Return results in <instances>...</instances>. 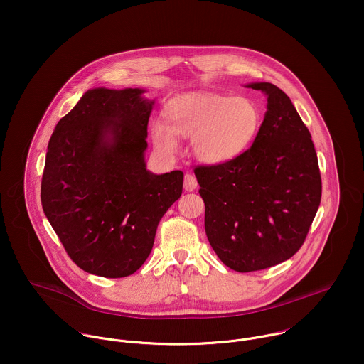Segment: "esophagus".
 <instances>
[{
  "label": "esophagus",
  "instance_id": "esophagus-1",
  "mask_svg": "<svg viewBox=\"0 0 364 364\" xmlns=\"http://www.w3.org/2000/svg\"><path fill=\"white\" fill-rule=\"evenodd\" d=\"M196 187H197L196 177L193 174H186V177H184V190L186 191H193V190H196Z\"/></svg>",
  "mask_w": 364,
  "mask_h": 364
}]
</instances>
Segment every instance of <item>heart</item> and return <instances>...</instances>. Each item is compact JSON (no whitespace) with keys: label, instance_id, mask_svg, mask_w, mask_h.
<instances>
[{"label":"heart","instance_id":"heart-1","mask_svg":"<svg viewBox=\"0 0 364 364\" xmlns=\"http://www.w3.org/2000/svg\"><path fill=\"white\" fill-rule=\"evenodd\" d=\"M167 124L155 121L151 139L159 152L171 157L178 139L190 138L193 157L205 166H223L245 154L264 122L261 105L249 96L191 92L173 97L164 108Z\"/></svg>","mask_w":364,"mask_h":364}]
</instances>
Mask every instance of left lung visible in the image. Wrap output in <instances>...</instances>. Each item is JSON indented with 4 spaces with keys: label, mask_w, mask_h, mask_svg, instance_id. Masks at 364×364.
<instances>
[{
    "label": "left lung",
    "mask_w": 364,
    "mask_h": 364,
    "mask_svg": "<svg viewBox=\"0 0 364 364\" xmlns=\"http://www.w3.org/2000/svg\"><path fill=\"white\" fill-rule=\"evenodd\" d=\"M246 87L268 96L255 142L228 164L194 170L207 239L237 272L267 269L295 255L321 201L317 152L291 99L268 82Z\"/></svg>",
    "instance_id": "left-lung-1"
}]
</instances>
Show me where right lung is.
Wrapping results in <instances>:
<instances>
[{
    "label": "right lung",
    "mask_w": 364,
    "mask_h": 364,
    "mask_svg": "<svg viewBox=\"0 0 364 364\" xmlns=\"http://www.w3.org/2000/svg\"><path fill=\"white\" fill-rule=\"evenodd\" d=\"M139 87L89 89L56 125L41 178V205L72 261L124 278L151 253L159 223L180 198L184 174L146 170L154 100Z\"/></svg>",
    "instance_id": "1"
}]
</instances>
